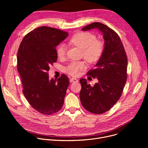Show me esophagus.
I'll return each instance as SVG.
<instances>
[{
    "label": "esophagus",
    "mask_w": 148,
    "mask_h": 148,
    "mask_svg": "<svg viewBox=\"0 0 148 148\" xmlns=\"http://www.w3.org/2000/svg\"><path fill=\"white\" fill-rule=\"evenodd\" d=\"M70 81L71 82H78V79L75 78H71Z\"/></svg>",
    "instance_id": "34e87169"
}]
</instances>
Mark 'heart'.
Returning a JSON list of instances; mask_svg holds the SVG:
<instances>
[{"label": "heart", "mask_w": 148, "mask_h": 148, "mask_svg": "<svg viewBox=\"0 0 148 148\" xmlns=\"http://www.w3.org/2000/svg\"><path fill=\"white\" fill-rule=\"evenodd\" d=\"M73 45L82 49V56L89 63L98 61L103 51V44L97 40L96 36L90 32H80L75 34L70 40ZM59 58L64 57L67 53V48L64 45H61L56 50ZM86 68L84 61H73L66 67L65 71L73 76H77L80 72Z\"/></svg>", "instance_id": "heart-1"}]
</instances>
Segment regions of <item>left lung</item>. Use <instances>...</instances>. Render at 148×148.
Returning <instances> with one entry per match:
<instances>
[{"mask_svg":"<svg viewBox=\"0 0 148 148\" xmlns=\"http://www.w3.org/2000/svg\"><path fill=\"white\" fill-rule=\"evenodd\" d=\"M98 29L105 41L102 56L95 69L87 73L98 82L92 87L84 78L79 79L81 102L88 111L101 114L110 110L120 98L127 79L128 59L118 34L103 23L94 22L82 29L83 31Z\"/></svg>","mask_w":148,"mask_h":148,"instance_id":"1","label":"left lung"}]
</instances>
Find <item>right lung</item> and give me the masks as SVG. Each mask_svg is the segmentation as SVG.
Listing matches in <instances>:
<instances>
[{"label": "right lung", "mask_w": 148, "mask_h": 148, "mask_svg": "<svg viewBox=\"0 0 148 148\" xmlns=\"http://www.w3.org/2000/svg\"><path fill=\"white\" fill-rule=\"evenodd\" d=\"M68 34L53 27H37L24 37L17 51L23 93L31 106L44 115L57 112L64 103L69 78L62 74L50 79L48 71L57 60L56 46Z\"/></svg>", "instance_id": "right-lung-1"}]
</instances>
